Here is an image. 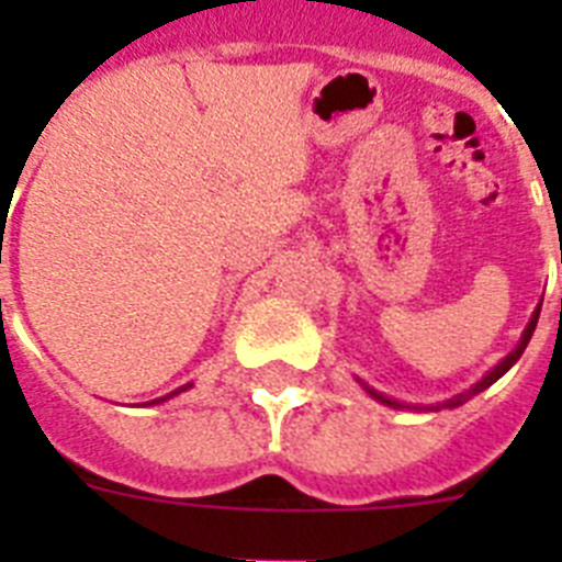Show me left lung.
<instances>
[{"instance_id": "8db88e82", "label": "left lung", "mask_w": 562, "mask_h": 562, "mask_svg": "<svg viewBox=\"0 0 562 562\" xmlns=\"http://www.w3.org/2000/svg\"><path fill=\"white\" fill-rule=\"evenodd\" d=\"M560 261H562V256H560ZM538 317H540V306L538 310H535V315H532V321H529V324H526V329H524V335H520V342L518 346H515L513 351H509V355L504 357V360L498 362V366H495V369H490L486 371L484 376H481L479 382H475L473 389H467L464 394H456L453 400H445V402H439V405H430L428 411H439V408H459V405H464L467 400H473L475 394H481V391L484 389H490V385H493L495 380H501V376L506 374V371L513 369L515 362L520 360V355H524V349L526 346H529V340H532V331H535V326H538ZM360 382V380H357ZM362 389L369 391L371 396H374V400H380V402H385V405H391V408H411V405H402V402H394V400H389V396H382V394H376L374 389H369V385H366V382H360ZM414 411H422V405H414Z\"/></svg>"}]
</instances>
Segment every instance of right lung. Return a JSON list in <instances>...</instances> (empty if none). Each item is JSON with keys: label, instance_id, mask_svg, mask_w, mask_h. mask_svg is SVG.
I'll return each mask as SVG.
<instances>
[{"label": "right lung", "instance_id": "obj_1", "mask_svg": "<svg viewBox=\"0 0 562 562\" xmlns=\"http://www.w3.org/2000/svg\"><path fill=\"white\" fill-rule=\"evenodd\" d=\"M191 389V382H188V385H182V389H177V391H171V394H166V396H160V400H151L148 402V405H160V402H166V400H171L173 394H180V391H188Z\"/></svg>", "mask_w": 562, "mask_h": 562}]
</instances>
